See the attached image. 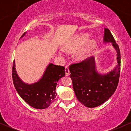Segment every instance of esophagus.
<instances>
[{
    "instance_id": "1",
    "label": "esophagus",
    "mask_w": 131,
    "mask_h": 131,
    "mask_svg": "<svg viewBox=\"0 0 131 131\" xmlns=\"http://www.w3.org/2000/svg\"><path fill=\"white\" fill-rule=\"evenodd\" d=\"M65 74L66 76H69L70 75V71H69V68L68 67V66H66L65 67Z\"/></svg>"
}]
</instances>
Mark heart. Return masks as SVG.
Segmentation results:
<instances>
[{
	"mask_svg": "<svg viewBox=\"0 0 131 131\" xmlns=\"http://www.w3.org/2000/svg\"><path fill=\"white\" fill-rule=\"evenodd\" d=\"M89 39V36L86 34H83V35L79 36L76 39L73 40L72 42L68 44L64 47L65 50L68 52H74V51L78 50L84 46L87 42ZM95 42L94 40H89L88 43H87L86 46L84 47L81 50H80L76 54V58L79 60H83L85 59L88 56L89 53L91 52L93 47L95 46Z\"/></svg>",
	"mask_w": 131,
	"mask_h": 131,
	"instance_id": "b5f03b06",
	"label": "heart"
}]
</instances>
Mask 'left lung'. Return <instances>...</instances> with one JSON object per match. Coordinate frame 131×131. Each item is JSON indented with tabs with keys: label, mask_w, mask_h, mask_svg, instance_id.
Listing matches in <instances>:
<instances>
[{
	"label": "left lung",
	"mask_w": 131,
	"mask_h": 131,
	"mask_svg": "<svg viewBox=\"0 0 131 131\" xmlns=\"http://www.w3.org/2000/svg\"><path fill=\"white\" fill-rule=\"evenodd\" d=\"M104 42H112L116 51L117 64L105 74L96 71L94 57L70 66V78L78 100L89 108L103 104L114 94L118 86L121 68V56L118 45L108 28H105Z\"/></svg>",
	"instance_id": "1"
}]
</instances>
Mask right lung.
Instances as JSON below:
<instances>
[{"mask_svg": "<svg viewBox=\"0 0 131 131\" xmlns=\"http://www.w3.org/2000/svg\"><path fill=\"white\" fill-rule=\"evenodd\" d=\"M26 32L21 36L23 37ZM65 75L64 67L49 63L42 76L37 82L26 84L19 78L13 61L12 78L16 91L25 102L36 109H45L49 107L56 99L57 82Z\"/></svg>", "mask_w": 131, "mask_h": 131, "instance_id": "add662e5", "label": "right lung"}]
</instances>
